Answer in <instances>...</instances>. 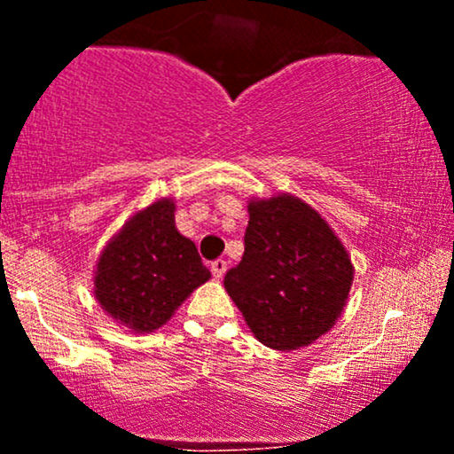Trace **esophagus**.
Segmentation results:
<instances>
[{
  "label": "esophagus",
  "instance_id": "1",
  "mask_svg": "<svg viewBox=\"0 0 454 454\" xmlns=\"http://www.w3.org/2000/svg\"><path fill=\"white\" fill-rule=\"evenodd\" d=\"M226 269H228V262H226V260H223V258H217V260H213V262H211V273H213V278L222 279L223 273H226Z\"/></svg>",
  "mask_w": 454,
  "mask_h": 454
}]
</instances>
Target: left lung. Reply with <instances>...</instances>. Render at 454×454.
Listing matches in <instances>:
<instances>
[{
	"label": "left lung",
	"mask_w": 454,
	"mask_h": 454,
	"mask_svg": "<svg viewBox=\"0 0 454 454\" xmlns=\"http://www.w3.org/2000/svg\"><path fill=\"white\" fill-rule=\"evenodd\" d=\"M241 262L226 293L273 350H296L335 325L354 269L346 247L317 213L288 194L249 202Z\"/></svg>",
	"instance_id": "1"
}]
</instances>
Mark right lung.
<instances>
[{
	"mask_svg": "<svg viewBox=\"0 0 454 454\" xmlns=\"http://www.w3.org/2000/svg\"><path fill=\"white\" fill-rule=\"evenodd\" d=\"M211 270L175 228V205L158 200L137 213L98 262L96 299L134 333L155 331Z\"/></svg>",
	"mask_w": 454,
	"mask_h": 454,
	"instance_id": "add662e5",
	"label": "right lung"
}]
</instances>
